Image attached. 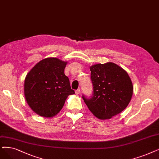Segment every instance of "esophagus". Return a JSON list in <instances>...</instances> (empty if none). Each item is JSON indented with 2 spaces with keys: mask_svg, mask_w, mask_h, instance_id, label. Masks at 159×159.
<instances>
[{
  "mask_svg": "<svg viewBox=\"0 0 159 159\" xmlns=\"http://www.w3.org/2000/svg\"><path fill=\"white\" fill-rule=\"evenodd\" d=\"M80 89H78L77 90H75V94H79L80 93Z\"/></svg>",
  "mask_w": 159,
  "mask_h": 159,
  "instance_id": "1",
  "label": "esophagus"
}]
</instances>
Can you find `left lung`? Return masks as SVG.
Here are the masks:
<instances>
[{"mask_svg":"<svg viewBox=\"0 0 159 159\" xmlns=\"http://www.w3.org/2000/svg\"><path fill=\"white\" fill-rule=\"evenodd\" d=\"M93 87L92 96L82 95L88 108L100 119H110L129 105L133 93L131 80L125 70L115 63L90 67Z\"/></svg>","mask_w":159,"mask_h":159,"instance_id":"1","label":"left lung"}]
</instances>
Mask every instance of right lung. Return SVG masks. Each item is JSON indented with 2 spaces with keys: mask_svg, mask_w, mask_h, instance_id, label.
<instances>
[{
  "mask_svg": "<svg viewBox=\"0 0 159 159\" xmlns=\"http://www.w3.org/2000/svg\"><path fill=\"white\" fill-rule=\"evenodd\" d=\"M66 62L57 58L42 60L31 69L25 80V97L38 115L52 117L62 108L70 94L75 93L65 74Z\"/></svg>",
  "mask_w": 159,
  "mask_h": 159,
  "instance_id": "add662e5",
  "label": "right lung"
}]
</instances>
